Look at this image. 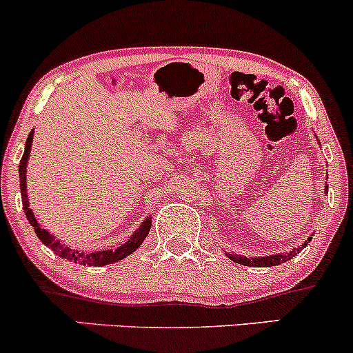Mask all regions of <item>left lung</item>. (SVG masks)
Wrapping results in <instances>:
<instances>
[{
	"label": "left lung",
	"instance_id": "obj_1",
	"mask_svg": "<svg viewBox=\"0 0 353 353\" xmlns=\"http://www.w3.org/2000/svg\"><path fill=\"white\" fill-rule=\"evenodd\" d=\"M311 241V236L307 238V241H304L303 245L297 246V248H292L290 252H285V253H279V255H270V256H260V258H246V256H241V255H232V253H226L228 256L231 258L234 263H241V265H246V267H275V265H281L284 263V261L290 260V258H294L297 255V253H301V250L306 248L307 243Z\"/></svg>",
	"mask_w": 353,
	"mask_h": 353
}]
</instances>
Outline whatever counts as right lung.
Returning <instances> with one entry per match:
<instances>
[{"label":"right lung","instance_id":"obj_1","mask_svg":"<svg viewBox=\"0 0 353 353\" xmlns=\"http://www.w3.org/2000/svg\"><path fill=\"white\" fill-rule=\"evenodd\" d=\"M32 139H34V130L28 134V139L25 143V152L20 159V165H18V173H20V192H21V201H23V210L25 216H27L28 223L34 228L35 234L41 239L46 246H49L56 255L61 258H66L69 261H74V263H83V265H92V267H103V265L115 263V261L122 260V258L129 256L130 253L136 252L141 245H143L144 238L150 234L151 230V217H148L143 224L139 226V230L134 232L129 239H127L123 245L119 246L115 250H105V252H79V250H71L69 246L63 245L59 239L54 238L47 230H42L39 226L37 219H35L34 212H32L30 205H28V197H27V161L28 156H30V148H32Z\"/></svg>","mask_w":353,"mask_h":353}]
</instances>
